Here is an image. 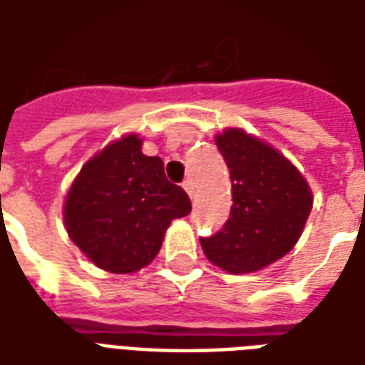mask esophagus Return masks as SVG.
<instances>
[{"label":"esophagus","instance_id":"obj_1","mask_svg":"<svg viewBox=\"0 0 365 365\" xmlns=\"http://www.w3.org/2000/svg\"><path fill=\"white\" fill-rule=\"evenodd\" d=\"M183 190L187 191V195L193 199V195H195V187H193V182H191V180H185V182H183Z\"/></svg>","mask_w":365,"mask_h":365}]
</instances>
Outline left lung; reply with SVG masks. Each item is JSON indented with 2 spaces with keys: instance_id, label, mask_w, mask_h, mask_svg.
Returning a JSON list of instances; mask_svg holds the SVG:
<instances>
[{
  "instance_id": "8db88e82",
  "label": "left lung",
  "mask_w": 365,
  "mask_h": 365,
  "mask_svg": "<svg viewBox=\"0 0 365 365\" xmlns=\"http://www.w3.org/2000/svg\"><path fill=\"white\" fill-rule=\"evenodd\" d=\"M232 182L229 221L201 238L203 252L229 274H252L283 258L305 229L313 193L283 154L248 135L227 128L215 136Z\"/></svg>"
}]
</instances>
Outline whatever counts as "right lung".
<instances>
[{
  "mask_svg": "<svg viewBox=\"0 0 365 365\" xmlns=\"http://www.w3.org/2000/svg\"><path fill=\"white\" fill-rule=\"evenodd\" d=\"M187 193L166 180L164 162L125 135L90 158L64 201L68 237L97 268L133 274L148 266L170 222L190 215Z\"/></svg>",
  "mask_w": 365,
  "mask_h": 365,
  "instance_id": "1",
  "label": "right lung"
}]
</instances>
